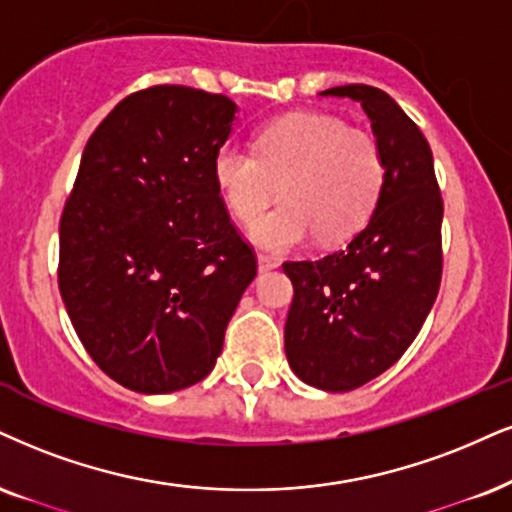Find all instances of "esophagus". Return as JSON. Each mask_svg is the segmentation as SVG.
<instances>
[{
	"label": "esophagus",
	"instance_id": "esophagus-1",
	"mask_svg": "<svg viewBox=\"0 0 512 512\" xmlns=\"http://www.w3.org/2000/svg\"><path fill=\"white\" fill-rule=\"evenodd\" d=\"M277 266H280V263H277V258L258 254V273H270V270H275Z\"/></svg>",
	"mask_w": 512,
	"mask_h": 512
}]
</instances>
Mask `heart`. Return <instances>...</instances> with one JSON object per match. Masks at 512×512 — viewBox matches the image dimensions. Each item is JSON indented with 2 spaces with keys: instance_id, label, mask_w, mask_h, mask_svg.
<instances>
[{
  "instance_id": "heart-1",
  "label": "heart",
  "mask_w": 512,
  "mask_h": 512,
  "mask_svg": "<svg viewBox=\"0 0 512 512\" xmlns=\"http://www.w3.org/2000/svg\"><path fill=\"white\" fill-rule=\"evenodd\" d=\"M256 151L223 144L213 180L239 220H253L283 182L286 206L249 225V239L285 254L318 235L337 242L361 230L384 187V156L370 132L339 118L299 113L261 130Z\"/></svg>"
}]
</instances>
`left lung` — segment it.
Returning a JSON list of instances; mask_svg holds the SVG:
<instances>
[{
	"instance_id": "left-lung-1",
	"label": "left lung",
	"mask_w": 512,
	"mask_h": 512,
	"mask_svg": "<svg viewBox=\"0 0 512 512\" xmlns=\"http://www.w3.org/2000/svg\"><path fill=\"white\" fill-rule=\"evenodd\" d=\"M320 94L363 106L387 175L370 220L344 249L282 266L294 285L285 353L301 382L351 391L399 361L432 311L444 204L430 144L387 92L344 85Z\"/></svg>"
}]
</instances>
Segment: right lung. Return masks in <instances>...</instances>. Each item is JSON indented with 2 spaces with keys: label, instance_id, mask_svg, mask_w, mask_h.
<instances>
[{
  "label": "right lung",
  "instance_id": "1",
  "mask_svg": "<svg viewBox=\"0 0 512 512\" xmlns=\"http://www.w3.org/2000/svg\"><path fill=\"white\" fill-rule=\"evenodd\" d=\"M237 104L194 87L125 97L92 132L59 225V289L92 361L140 394L204 380L256 277L213 180Z\"/></svg>",
  "mask_w": 512,
  "mask_h": 512
}]
</instances>
